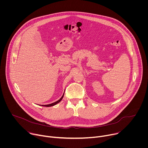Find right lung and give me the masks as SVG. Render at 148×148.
I'll return each instance as SVG.
<instances>
[{
  "mask_svg": "<svg viewBox=\"0 0 148 148\" xmlns=\"http://www.w3.org/2000/svg\"><path fill=\"white\" fill-rule=\"evenodd\" d=\"M64 94H63L62 96L61 97V98H60V99H58V101H57L56 102H53V103H50V104H48V105H42V106H43V107H47L54 106V105H56L57 103H59V102H60V101L62 100V99L63 97H64Z\"/></svg>",
  "mask_w": 148,
  "mask_h": 148,
  "instance_id": "right-lung-1",
  "label": "right lung"
}]
</instances>
